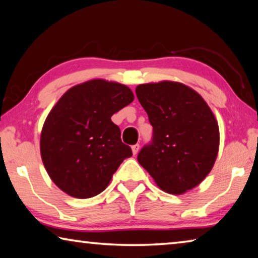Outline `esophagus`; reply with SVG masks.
Here are the masks:
<instances>
[{"label": "esophagus", "mask_w": 258, "mask_h": 258, "mask_svg": "<svg viewBox=\"0 0 258 258\" xmlns=\"http://www.w3.org/2000/svg\"><path fill=\"white\" fill-rule=\"evenodd\" d=\"M139 149H140V146H139V145L132 146V152H133V155H137L138 152H139Z\"/></svg>", "instance_id": "esophagus-1"}]
</instances>
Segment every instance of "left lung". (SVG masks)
Instances as JSON below:
<instances>
[{"instance_id":"1","label":"left lung","mask_w":258,"mask_h":258,"mask_svg":"<svg viewBox=\"0 0 258 258\" xmlns=\"http://www.w3.org/2000/svg\"><path fill=\"white\" fill-rule=\"evenodd\" d=\"M154 127L150 146L138 161L161 190L183 195L212 171L220 148V130L202 95L174 81L140 84L135 89Z\"/></svg>"}]
</instances>
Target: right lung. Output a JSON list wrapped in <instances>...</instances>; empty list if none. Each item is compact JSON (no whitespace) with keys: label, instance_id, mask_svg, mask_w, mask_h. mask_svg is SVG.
Wrapping results in <instances>:
<instances>
[{"label":"right lung","instance_id":"right-lung-1","mask_svg":"<svg viewBox=\"0 0 258 258\" xmlns=\"http://www.w3.org/2000/svg\"><path fill=\"white\" fill-rule=\"evenodd\" d=\"M132 90L102 78L73 86L47 115L40 149L47 174L61 191L86 199L106 189L132 150L120 140L113 113L132 102Z\"/></svg>","mask_w":258,"mask_h":258}]
</instances>
